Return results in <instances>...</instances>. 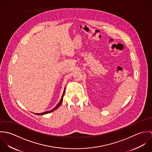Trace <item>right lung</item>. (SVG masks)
<instances>
[{
	"instance_id": "add662e5",
	"label": "right lung",
	"mask_w": 152,
	"mask_h": 152,
	"mask_svg": "<svg viewBox=\"0 0 152 152\" xmlns=\"http://www.w3.org/2000/svg\"><path fill=\"white\" fill-rule=\"evenodd\" d=\"M64 93H65V89H64V92H63V96H62V98H61V100H60V102L57 105V106L54 108L52 110H49V111H46V112H43V113H35V114H36V115H44V114H46V113H50V112H53V110H56V109L58 108L59 107H60V105H61V102H63V96H64Z\"/></svg>"
}]
</instances>
